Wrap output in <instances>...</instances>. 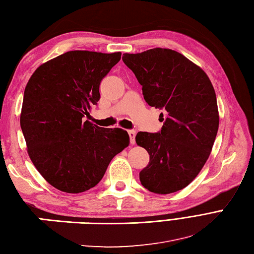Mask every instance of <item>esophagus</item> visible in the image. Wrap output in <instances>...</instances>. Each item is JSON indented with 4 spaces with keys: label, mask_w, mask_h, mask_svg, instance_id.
<instances>
[{
    "label": "esophagus",
    "mask_w": 254,
    "mask_h": 254,
    "mask_svg": "<svg viewBox=\"0 0 254 254\" xmlns=\"http://www.w3.org/2000/svg\"><path fill=\"white\" fill-rule=\"evenodd\" d=\"M128 136L130 138V143L134 144V142H136V130H132V129L128 130Z\"/></svg>",
    "instance_id": "esophagus-1"
}]
</instances>
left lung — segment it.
<instances>
[{
    "label": "left lung",
    "mask_w": 254,
    "mask_h": 254,
    "mask_svg": "<svg viewBox=\"0 0 254 254\" xmlns=\"http://www.w3.org/2000/svg\"><path fill=\"white\" fill-rule=\"evenodd\" d=\"M123 62L142 86L145 102L163 110L160 132L136 136L150 155L140 182L151 192H176L198 176L215 141L219 116L212 82L198 65L171 49L125 53Z\"/></svg>",
    "instance_id": "obj_1"
}]
</instances>
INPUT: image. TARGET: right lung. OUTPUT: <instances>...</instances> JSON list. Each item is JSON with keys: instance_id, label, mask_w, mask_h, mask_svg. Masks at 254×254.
Segmentation results:
<instances>
[{"instance_id": "obj_1", "label": "right lung", "mask_w": 254, "mask_h": 254, "mask_svg": "<svg viewBox=\"0 0 254 254\" xmlns=\"http://www.w3.org/2000/svg\"><path fill=\"white\" fill-rule=\"evenodd\" d=\"M121 56L69 51L39 66L27 83L20 114L27 152L56 189L79 193L93 188L129 144L126 130L83 120L100 100L101 80Z\"/></svg>"}]
</instances>
